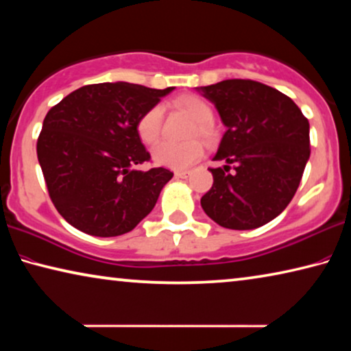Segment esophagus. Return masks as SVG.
I'll return each instance as SVG.
<instances>
[{
  "label": "esophagus",
  "instance_id": "obj_1",
  "mask_svg": "<svg viewBox=\"0 0 351 351\" xmlns=\"http://www.w3.org/2000/svg\"><path fill=\"white\" fill-rule=\"evenodd\" d=\"M189 173H191V171H189V170H176L175 171V176L176 178H187Z\"/></svg>",
  "mask_w": 351,
  "mask_h": 351
}]
</instances>
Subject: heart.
<instances>
[{"label": "heart", "mask_w": 351, "mask_h": 351, "mask_svg": "<svg viewBox=\"0 0 351 351\" xmlns=\"http://www.w3.org/2000/svg\"><path fill=\"white\" fill-rule=\"evenodd\" d=\"M175 106L184 110L195 120V126L192 130V136L198 134L204 141H210L215 136L214 128V108L203 97L195 93L178 97ZM164 108L160 104H154L147 109L137 119L136 131L142 143L145 145H156L162 134ZM203 156V145L197 138H191L186 142H170L165 141L154 148L153 158L158 164L170 167V169H187Z\"/></svg>", "instance_id": "obj_1"}]
</instances>
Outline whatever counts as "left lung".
<instances>
[{
  "label": "left lung",
  "mask_w": 351,
  "mask_h": 351,
  "mask_svg": "<svg viewBox=\"0 0 351 351\" xmlns=\"http://www.w3.org/2000/svg\"><path fill=\"white\" fill-rule=\"evenodd\" d=\"M226 126L210 169L214 184L202 208L230 230H254L287 208L302 181L309 148V121L285 93L253 80H226L202 87Z\"/></svg>",
  "instance_id": "left-lung-1"
}]
</instances>
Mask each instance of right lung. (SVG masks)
Wrapping results in <instances>:
<instances>
[{
	"label": "right lung",
	"mask_w": 351,
	"mask_h": 351,
	"mask_svg": "<svg viewBox=\"0 0 351 351\" xmlns=\"http://www.w3.org/2000/svg\"><path fill=\"white\" fill-rule=\"evenodd\" d=\"M171 88L88 84L48 110L37 158L54 208L76 230L121 236L152 213L173 173L164 167L136 170L152 160L136 123Z\"/></svg>",
	"instance_id": "obj_1"
}]
</instances>
